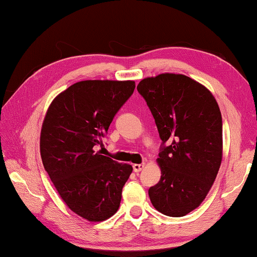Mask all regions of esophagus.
Returning a JSON list of instances; mask_svg holds the SVG:
<instances>
[{"instance_id":"esophagus-1","label":"esophagus","mask_w":257,"mask_h":257,"mask_svg":"<svg viewBox=\"0 0 257 257\" xmlns=\"http://www.w3.org/2000/svg\"><path fill=\"white\" fill-rule=\"evenodd\" d=\"M144 167H145V165L144 164H135L133 165V171H135L136 173H138V172L142 171Z\"/></svg>"}]
</instances>
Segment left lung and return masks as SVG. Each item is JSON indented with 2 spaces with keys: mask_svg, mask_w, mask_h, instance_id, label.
Instances as JSON below:
<instances>
[{
  "mask_svg": "<svg viewBox=\"0 0 257 257\" xmlns=\"http://www.w3.org/2000/svg\"><path fill=\"white\" fill-rule=\"evenodd\" d=\"M163 140L161 177L149 189L154 208L180 217L201 205L222 160V117L212 92L180 73L144 78L137 86ZM166 141H172L164 147Z\"/></svg>",
  "mask_w": 257,
  "mask_h": 257,
  "instance_id": "8db88e82",
  "label": "left lung"
}]
</instances>
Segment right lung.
<instances>
[{
  "mask_svg": "<svg viewBox=\"0 0 257 257\" xmlns=\"http://www.w3.org/2000/svg\"><path fill=\"white\" fill-rule=\"evenodd\" d=\"M133 80H82L52 100L43 120L41 158L65 205L90 222L107 220L120 205L132 166L105 157L98 145L131 97Z\"/></svg>",
  "mask_w": 257,
  "mask_h": 257,
  "instance_id": "right-lung-1",
  "label": "right lung"
}]
</instances>
